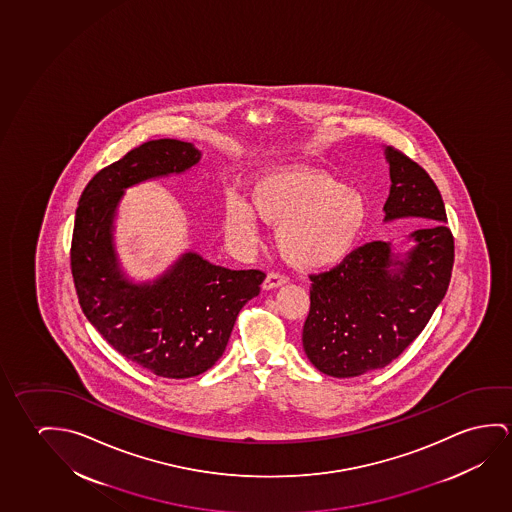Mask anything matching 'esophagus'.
Segmentation results:
<instances>
[{
    "mask_svg": "<svg viewBox=\"0 0 512 512\" xmlns=\"http://www.w3.org/2000/svg\"><path fill=\"white\" fill-rule=\"evenodd\" d=\"M289 282V276L284 275V273H276V271H271L266 276V280H264V289H276V287H280V285L287 284Z\"/></svg>",
    "mask_w": 512,
    "mask_h": 512,
    "instance_id": "1",
    "label": "esophagus"
}]
</instances>
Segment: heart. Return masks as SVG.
Here are the masks:
<instances>
[{"label": "heart", "instance_id": "obj_1", "mask_svg": "<svg viewBox=\"0 0 512 512\" xmlns=\"http://www.w3.org/2000/svg\"><path fill=\"white\" fill-rule=\"evenodd\" d=\"M252 205L260 220L276 228V246L289 264L328 268L346 259L362 234L367 207L353 189L308 168H284L253 182ZM228 236L239 243L257 239V218L241 198L225 209Z\"/></svg>", "mask_w": 512, "mask_h": 512}]
</instances>
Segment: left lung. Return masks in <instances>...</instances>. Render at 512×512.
I'll return each instance as SVG.
<instances>
[{
  "instance_id": "left-lung-1",
  "label": "left lung",
  "mask_w": 512,
  "mask_h": 512,
  "mask_svg": "<svg viewBox=\"0 0 512 512\" xmlns=\"http://www.w3.org/2000/svg\"><path fill=\"white\" fill-rule=\"evenodd\" d=\"M390 197L385 220L431 221L413 232L408 259H392L390 244L370 241L340 264L308 276L310 310L303 326L308 360L333 378L383 369L417 339L445 298L454 266V236L429 173L402 150L386 149Z\"/></svg>"
}]
</instances>
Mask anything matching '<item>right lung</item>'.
I'll list each match as a JSON object with an SVG mask.
<instances>
[{"label": "right lung", "mask_w": 512, "mask_h": 512, "mask_svg": "<svg viewBox=\"0 0 512 512\" xmlns=\"http://www.w3.org/2000/svg\"><path fill=\"white\" fill-rule=\"evenodd\" d=\"M200 159L191 143L150 140L95 173L83 189L72 230L71 271L79 307L127 360L161 378H193L218 362L241 308L260 292L259 269L214 266L186 253L154 284L122 278L111 221L124 189L179 173Z\"/></svg>", "instance_id": "right-lung-1"}]
</instances>
